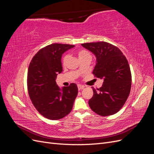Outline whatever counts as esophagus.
Here are the masks:
<instances>
[{
	"label": "esophagus",
	"mask_w": 154,
	"mask_h": 154,
	"mask_svg": "<svg viewBox=\"0 0 154 154\" xmlns=\"http://www.w3.org/2000/svg\"><path fill=\"white\" fill-rule=\"evenodd\" d=\"M85 87V86H83V85H78V90L79 91H80V90H82V89H83V88Z\"/></svg>",
	"instance_id": "1"
}]
</instances>
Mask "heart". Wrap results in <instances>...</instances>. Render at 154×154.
I'll use <instances>...</instances> for the list:
<instances>
[{"instance_id": "b5f03b06", "label": "heart", "mask_w": 154, "mask_h": 154, "mask_svg": "<svg viewBox=\"0 0 154 154\" xmlns=\"http://www.w3.org/2000/svg\"><path fill=\"white\" fill-rule=\"evenodd\" d=\"M78 55L79 59H81V58L87 57H91V54L88 53L87 51H85V50L80 51L78 52ZM69 58V56L68 54H66V56H64V57H63V58H62V63L63 65H65V64L66 63V62H67V61L68 60Z\"/></svg>"}]
</instances>
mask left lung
Masks as SVG:
<instances>
[{
	"label": "left lung",
	"mask_w": 154,
	"mask_h": 154,
	"mask_svg": "<svg viewBox=\"0 0 154 154\" xmlns=\"http://www.w3.org/2000/svg\"><path fill=\"white\" fill-rule=\"evenodd\" d=\"M82 45L95 55L96 63L92 73L103 80L100 88L92 87L94 94L88 105L101 116L117 113L125 103L131 88L132 75L128 60L118 48L105 42Z\"/></svg>",
	"instance_id": "left-lung-1"
}]
</instances>
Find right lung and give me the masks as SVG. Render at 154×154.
<instances>
[{"label": "right lung", "mask_w": 154, "mask_h": 154, "mask_svg": "<svg viewBox=\"0 0 154 154\" xmlns=\"http://www.w3.org/2000/svg\"><path fill=\"white\" fill-rule=\"evenodd\" d=\"M74 45L53 44L41 49L32 58L27 72V89L32 104L44 117L62 119L72 110L78 90L75 83L60 88L56 83L62 72L61 58Z\"/></svg>", "instance_id": "1"}]
</instances>
